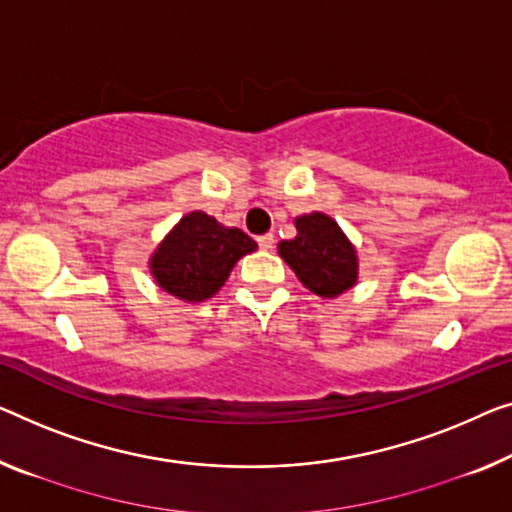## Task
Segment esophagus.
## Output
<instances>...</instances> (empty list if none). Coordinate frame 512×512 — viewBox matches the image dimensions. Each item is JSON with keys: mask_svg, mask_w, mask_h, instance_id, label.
Listing matches in <instances>:
<instances>
[{"mask_svg": "<svg viewBox=\"0 0 512 512\" xmlns=\"http://www.w3.org/2000/svg\"><path fill=\"white\" fill-rule=\"evenodd\" d=\"M273 243H276V239H273V234H262L257 236V246L262 250H271Z\"/></svg>", "mask_w": 512, "mask_h": 512, "instance_id": "1", "label": "esophagus"}]
</instances>
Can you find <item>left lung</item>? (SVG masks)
I'll use <instances>...</instances> for the list:
<instances>
[{"instance_id":"1","label":"left lung","mask_w":512,"mask_h":512,"mask_svg":"<svg viewBox=\"0 0 512 512\" xmlns=\"http://www.w3.org/2000/svg\"><path fill=\"white\" fill-rule=\"evenodd\" d=\"M296 239L280 241L278 253L305 287L333 299L356 282L358 259L352 243L324 213L296 218Z\"/></svg>"}]
</instances>
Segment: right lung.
<instances>
[{
	"label": "right lung",
	"instance_id": "obj_1",
	"mask_svg": "<svg viewBox=\"0 0 512 512\" xmlns=\"http://www.w3.org/2000/svg\"><path fill=\"white\" fill-rule=\"evenodd\" d=\"M257 243L239 227H223L216 218L193 211L179 220L151 257L158 285L183 301H207L243 255Z\"/></svg>",
	"mask_w": 512,
	"mask_h": 512
}]
</instances>
